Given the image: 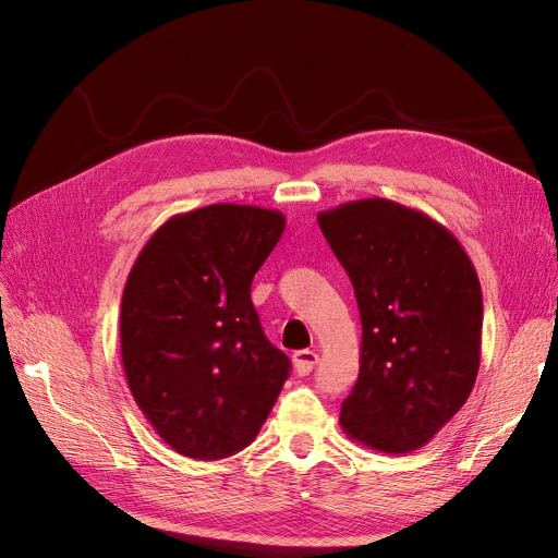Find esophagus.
<instances>
[{
  "instance_id": "34e87169",
  "label": "esophagus",
  "mask_w": 558,
  "mask_h": 558,
  "mask_svg": "<svg viewBox=\"0 0 558 558\" xmlns=\"http://www.w3.org/2000/svg\"><path fill=\"white\" fill-rule=\"evenodd\" d=\"M318 362V355L314 353V350H299V353H294V357H291V364H294V371L299 375H307Z\"/></svg>"
}]
</instances>
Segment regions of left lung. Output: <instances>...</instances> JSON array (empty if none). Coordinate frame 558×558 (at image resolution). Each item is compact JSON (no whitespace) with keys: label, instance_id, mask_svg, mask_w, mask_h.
Masks as SVG:
<instances>
[{"label":"left lung","instance_id":"1","mask_svg":"<svg viewBox=\"0 0 558 558\" xmlns=\"http://www.w3.org/2000/svg\"><path fill=\"white\" fill-rule=\"evenodd\" d=\"M355 289L360 377L341 402L353 441L387 454L423 448L471 396L482 357V287L454 234L389 198L318 213Z\"/></svg>","mask_w":558,"mask_h":558}]
</instances>
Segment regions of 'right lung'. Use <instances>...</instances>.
<instances>
[{"mask_svg":"<svg viewBox=\"0 0 558 558\" xmlns=\"http://www.w3.org/2000/svg\"><path fill=\"white\" fill-rule=\"evenodd\" d=\"M284 230V215L217 203L165 221L129 274L122 364L162 441L215 461L253 444L289 377L264 337L251 282Z\"/></svg>","mask_w":558,"mask_h":558,"instance_id":"right-lung-1","label":"right lung"}]
</instances>
